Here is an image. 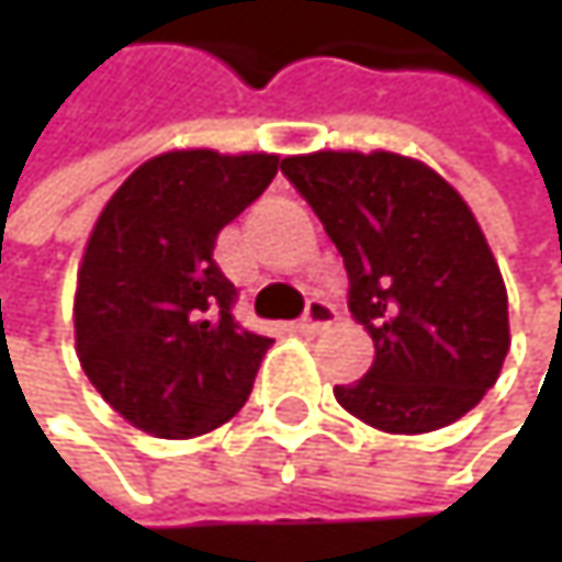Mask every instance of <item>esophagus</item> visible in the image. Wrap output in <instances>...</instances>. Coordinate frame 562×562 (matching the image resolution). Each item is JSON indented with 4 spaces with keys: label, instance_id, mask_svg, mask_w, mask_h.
<instances>
[{
    "label": "esophagus",
    "instance_id": "34e87169",
    "mask_svg": "<svg viewBox=\"0 0 562 562\" xmlns=\"http://www.w3.org/2000/svg\"><path fill=\"white\" fill-rule=\"evenodd\" d=\"M335 318H338V312H335L331 302H325V299H308L305 315L295 322V328H299V331H318V328H328Z\"/></svg>",
    "mask_w": 562,
    "mask_h": 562
}]
</instances>
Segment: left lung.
I'll return each mask as SVG.
<instances>
[{"mask_svg": "<svg viewBox=\"0 0 562 562\" xmlns=\"http://www.w3.org/2000/svg\"><path fill=\"white\" fill-rule=\"evenodd\" d=\"M282 175L318 214L348 270V308L374 338L371 371L338 403L384 432L465 416L505 364L507 292L462 194L396 153H312Z\"/></svg>", "mask_w": 562, "mask_h": 562, "instance_id": "obj_1", "label": "left lung"}]
</instances>
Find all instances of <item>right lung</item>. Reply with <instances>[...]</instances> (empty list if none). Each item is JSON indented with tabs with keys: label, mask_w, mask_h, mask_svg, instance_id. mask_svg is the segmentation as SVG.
Returning a JSON list of instances; mask_svg holds the SVG:
<instances>
[{
	"label": "right lung",
	"mask_w": 562,
	"mask_h": 562,
	"mask_svg": "<svg viewBox=\"0 0 562 562\" xmlns=\"http://www.w3.org/2000/svg\"><path fill=\"white\" fill-rule=\"evenodd\" d=\"M277 169L267 153L178 149L143 162L97 217L74 295L77 358L136 429L191 439L247 403L273 338L234 318L214 244Z\"/></svg>",
	"instance_id": "1"
}]
</instances>
